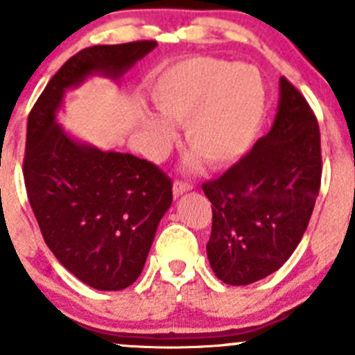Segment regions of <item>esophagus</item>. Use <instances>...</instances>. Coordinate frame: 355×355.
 Masks as SVG:
<instances>
[{"label": "esophagus", "instance_id": "obj_1", "mask_svg": "<svg viewBox=\"0 0 355 355\" xmlns=\"http://www.w3.org/2000/svg\"><path fill=\"white\" fill-rule=\"evenodd\" d=\"M192 189V184H189V182H184V180H175L173 184V196L175 198H178L180 194H184V192L191 191Z\"/></svg>", "mask_w": 355, "mask_h": 355}]
</instances>
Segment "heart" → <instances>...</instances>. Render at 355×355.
Masks as SVG:
<instances>
[{"instance_id": "1", "label": "heart", "mask_w": 355, "mask_h": 355, "mask_svg": "<svg viewBox=\"0 0 355 355\" xmlns=\"http://www.w3.org/2000/svg\"><path fill=\"white\" fill-rule=\"evenodd\" d=\"M161 118L146 127L159 146L175 139L171 123L185 125V144L204 163L223 166L242 157L263 123L266 91L256 67L194 56L161 73L155 85Z\"/></svg>"}]
</instances>
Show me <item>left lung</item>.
Masks as SVG:
<instances>
[{"mask_svg":"<svg viewBox=\"0 0 355 355\" xmlns=\"http://www.w3.org/2000/svg\"><path fill=\"white\" fill-rule=\"evenodd\" d=\"M321 171L316 114L282 77L273 128L221 177L202 184L213 204L207 259L223 284L263 280L292 256L309 225Z\"/></svg>","mask_w":355,"mask_h":355,"instance_id":"left-lung-1","label":"left lung"}]
</instances>
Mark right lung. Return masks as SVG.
Returning a JSON list of instances; mask_svg holds the SVG:
<instances>
[{
  "mask_svg": "<svg viewBox=\"0 0 355 355\" xmlns=\"http://www.w3.org/2000/svg\"><path fill=\"white\" fill-rule=\"evenodd\" d=\"M156 41L92 46L63 63L28 113L24 182L46 245L71 275L98 290H121L144 268L171 178L155 163L75 142L55 120L65 89L87 75L120 77Z\"/></svg>",
  "mask_w": 355,
  "mask_h": 355,
  "instance_id": "right-lung-1",
  "label": "right lung"
}]
</instances>
